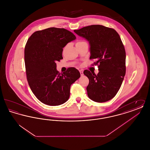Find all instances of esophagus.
Masks as SVG:
<instances>
[{
  "mask_svg": "<svg viewBox=\"0 0 150 150\" xmlns=\"http://www.w3.org/2000/svg\"><path fill=\"white\" fill-rule=\"evenodd\" d=\"M79 71H80V75H81V76H83V75H84V74H83V71L82 70H79Z\"/></svg>",
  "mask_w": 150,
  "mask_h": 150,
  "instance_id": "34e87169",
  "label": "esophagus"
}]
</instances>
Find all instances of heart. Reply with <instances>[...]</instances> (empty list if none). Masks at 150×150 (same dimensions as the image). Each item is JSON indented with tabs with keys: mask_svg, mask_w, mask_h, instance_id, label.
I'll list each match as a JSON object with an SVG mask.
<instances>
[{
	"mask_svg": "<svg viewBox=\"0 0 150 150\" xmlns=\"http://www.w3.org/2000/svg\"><path fill=\"white\" fill-rule=\"evenodd\" d=\"M86 43L84 41H83V40H79V41H78L76 43V46H77V45H80V44H83V43Z\"/></svg>",
	"mask_w": 150,
	"mask_h": 150,
	"instance_id": "b5f03b06",
	"label": "heart"
}]
</instances>
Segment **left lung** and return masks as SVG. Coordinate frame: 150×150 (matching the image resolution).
<instances>
[{"mask_svg":"<svg viewBox=\"0 0 150 150\" xmlns=\"http://www.w3.org/2000/svg\"><path fill=\"white\" fill-rule=\"evenodd\" d=\"M74 31L89 42L91 59L98 64L97 75L84 71L89 83L88 97L94 102L111 100L120 88L125 75L126 53L120 37L114 29L100 25L84 27Z\"/></svg>","mask_w":150,"mask_h":150,"instance_id":"left-lung-1","label":"left lung"}]
</instances>
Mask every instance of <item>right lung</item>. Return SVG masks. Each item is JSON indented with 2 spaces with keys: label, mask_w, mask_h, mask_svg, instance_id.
<instances>
[{
  "label": "right lung",
  "mask_w": 150,
  "mask_h": 150,
  "mask_svg": "<svg viewBox=\"0 0 150 150\" xmlns=\"http://www.w3.org/2000/svg\"><path fill=\"white\" fill-rule=\"evenodd\" d=\"M76 39L71 32L50 28L34 33L25 48V63L29 85L36 97L43 103L58 106L70 97V86L80 77L74 67L60 74L56 62L62 58L63 48Z\"/></svg>",
  "instance_id": "1"
}]
</instances>
